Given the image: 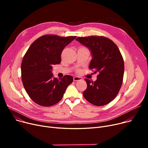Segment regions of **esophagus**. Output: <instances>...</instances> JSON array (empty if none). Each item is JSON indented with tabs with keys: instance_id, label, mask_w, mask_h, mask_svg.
Here are the masks:
<instances>
[{
	"instance_id": "esophagus-1",
	"label": "esophagus",
	"mask_w": 148,
	"mask_h": 148,
	"mask_svg": "<svg viewBox=\"0 0 148 148\" xmlns=\"http://www.w3.org/2000/svg\"><path fill=\"white\" fill-rule=\"evenodd\" d=\"M73 80L74 82H77V81H80V80H82V78L80 77H77V76H75L73 78Z\"/></svg>"
}]
</instances>
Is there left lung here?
I'll list each match as a JSON object with an SVG mask.
<instances>
[{
    "label": "left lung",
    "instance_id": "obj_1",
    "mask_svg": "<svg viewBox=\"0 0 148 148\" xmlns=\"http://www.w3.org/2000/svg\"><path fill=\"white\" fill-rule=\"evenodd\" d=\"M76 40L90 50L92 59L89 68L99 73L95 82L84 79L87 88L83 96L95 106L107 104L117 96L123 82L124 62L118 46L103 36L78 37Z\"/></svg>",
    "mask_w": 148,
    "mask_h": 148
}]
</instances>
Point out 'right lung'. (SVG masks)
Instances as JSON below:
<instances>
[{
  "label": "right lung",
  "instance_id": "obj_1",
  "mask_svg": "<svg viewBox=\"0 0 148 148\" xmlns=\"http://www.w3.org/2000/svg\"><path fill=\"white\" fill-rule=\"evenodd\" d=\"M75 36L63 37L45 35L30 45L23 58L21 80L27 94L37 104L49 107L59 103L66 88L73 82L71 75L54 77L53 65L59 64L65 47Z\"/></svg>",
  "mask_w": 148,
  "mask_h": 148
}]
</instances>
